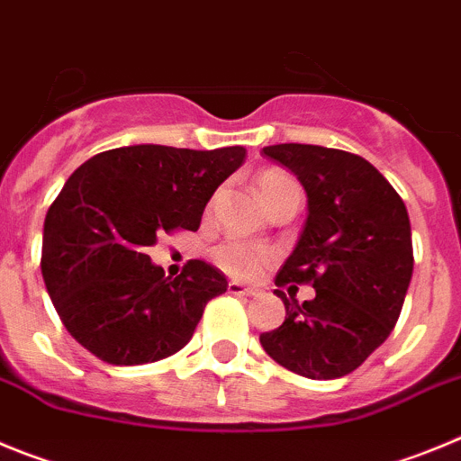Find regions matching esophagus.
<instances>
[{
    "mask_svg": "<svg viewBox=\"0 0 461 461\" xmlns=\"http://www.w3.org/2000/svg\"><path fill=\"white\" fill-rule=\"evenodd\" d=\"M227 289H230V294H234V296H255L257 294V289L246 287V285H240V282H230Z\"/></svg>",
    "mask_w": 461,
    "mask_h": 461,
    "instance_id": "esophagus-1",
    "label": "esophagus"
}]
</instances>
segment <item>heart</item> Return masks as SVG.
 <instances>
[{
	"mask_svg": "<svg viewBox=\"0 0 461 461\" xmlns=\"http://www.w3.org/2000/svg\"><path fill=\"white\" fill-rule=\"evenodd\" d=\"M294 184L289 176H285L282 172H276V169H268V172H261L257 176V190H259V197L261 202L267 200L268 194L276 193L277 188L282 185ZM213 261L218 267L222 268L225 273L234 277H257L264 268V264L268 261V255L264 250L255 246H248L243 240H222L221 246L213 250Z\"/></svg>",
	"mask_w": 461,
	"mask_h": 461,
	"instance_id": "heart-1",
	"label": "heart"
}]
</instances>
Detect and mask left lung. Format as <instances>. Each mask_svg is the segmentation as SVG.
<instances>
[{"label":"left lung","instance_id":"obj_1","mask_svg":"<svg viewBox=\"0 0 461 461\" xmlns=\"http://www.w3.org/2000/svg\"><path fill=\"white\" fill-rule=\"evenodd\" d=\"M308 194L298 243L276 276L312 282V301L276 289L287 317L259 342L282 367L308 379H339L395 329L413 273L409 213L384 174L356 153L317 144H273Z\"/></svg>","mask_w":461,"mask_h":461}]
</instances>
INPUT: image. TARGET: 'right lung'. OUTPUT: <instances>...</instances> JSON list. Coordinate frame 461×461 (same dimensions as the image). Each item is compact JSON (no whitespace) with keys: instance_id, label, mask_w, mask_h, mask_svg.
Masks as SVG:
<instances>
[{"instance_id":"1","label":"right lung","mask_w":461,"mask_h":461,"mask_svg":"<svg viewBox=\"0 0 461 461\" xmlns=\"http://www.w3.org/2000/svg\"><path fill=\"white\" fill-rule=\"evenodd\" d=\"M243 160V147L132 144L70 174L45 215L41 271L66 330L86 351L110 365H144L190 342L227 277L202 259L167 277L147 250L163 231L197 230L211 194Z\"/></svg>"}]
</instances>
